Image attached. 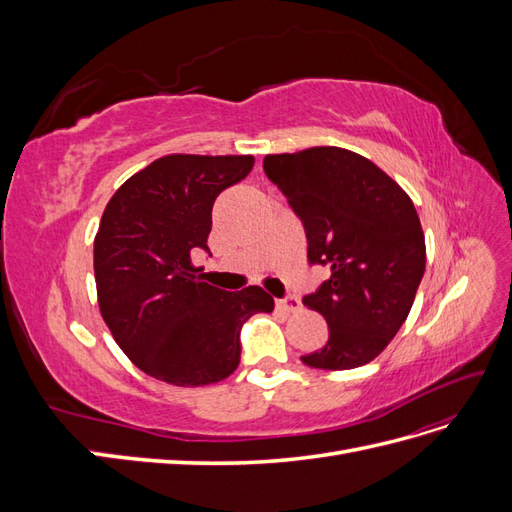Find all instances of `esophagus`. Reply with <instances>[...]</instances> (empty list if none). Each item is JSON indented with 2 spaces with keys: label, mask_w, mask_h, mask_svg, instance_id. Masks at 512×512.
I'll return each instance as SVG.
<instances>
[{
  "label": "esophagus",
  "mask_w": 512,
  "mask_h": 512,
  "mask_svg": "<svg viewBox=\"0 0 512 512\" xmlns=\"http://www.w3.org/2000/svg\"><path fill=\"white\" fill-rule=\"evenodd\" d=\"M277 309H282V312H288V314H297L301 312V301L297 297H286V299H280L275 301Z\"/></svg>",
  "instance_id": "1"
}]
</instances>
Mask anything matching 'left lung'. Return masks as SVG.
Listing matches in <instances>:
<instances>
[{
    "mask_svg": "<svg viewBox=\"0 0 512 512\" xmlns=\"http://www.w3.org/2000/svg\"><path fill=\"white\" fill-rule=\"evenodd\" d=\"M265 173L305 226L309 262L331 269L303 299L327 320L329 339L301 361L331 371L374 361L406 322L425 273L412 198L374 162L342 147L271 153Z\"/></svg>",
    "mask_w": 512,
    "mask_h": 512,
    "instance_id": "left-lung-1",
    "label": "left lung"
}]
</instances>
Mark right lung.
<instances>
[{
    "label": "right lung",
    "instance_id": "add662e5",
    "mask_svg": "<svg viewBox=\"0 0 512 512\" xmlns=\"http://www.w3.org/2000/svg\"><path fill=\"white\" fill-rule=\"evenodd\" d=\"M252 166L254 156L170 153L108 200L94 241L100 314L151 378L175 386L228 378L239 365L241 324L273 309L260 286L226 292L203 282L190 256L209 250L215 198Z\"/></svg>",
    "mask_w": 512,
    "mask_h": 512
}]
</instances>
